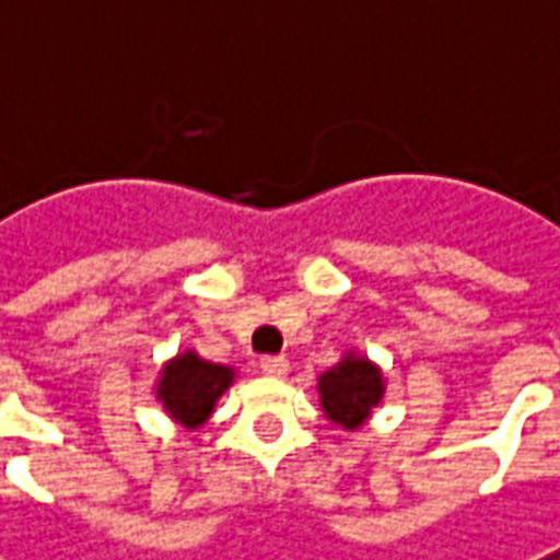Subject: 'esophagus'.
Returning a JSON list of instances; mask_svg holds the SVG:
<instances>
[{"label": "esophagus", "mask_w": 560, "mask_h": 560, "mask_svg": "<svg viewBox=\"0 0 560 560\" xmlns=\"http://www.w3.org/2000/svg\"><path fill=\"white\" fill-rule=\"evenodd\" d=\"M261 374L287 376L290 374V361L283 355H265L261 358Z\"/></svg>", "instance_id": "obj_1"}]
</instances>
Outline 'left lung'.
I'll list each match as a JSON object with an SVG mask.
<instances>
[{
  "instance_id": "1",
  "label": "left lung",
  "mask_w": 560,
  "mask_h": 560,
  "mask_svg": "<svg viewBox=\"0 0 560 560\" xmlns=\"http://www.w3.org/2000/svg\"><path fill=\"white\" fill-rule=\"evenodd\" d=\"M383 393H386V380L380 364L355 352H346L330 371L317 376L320 411L342 430L364 427L376 405L383 401Z\"/></svg>"
}]
</instances>
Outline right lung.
<instances>
[{
	"label": "right lung",
	"instance_id": "add662e5",
	"mask_svg": "<svg viewBox=\"0 0 560 560\" xmlns=\"http://www.w3.org/2000/svg\"><path fill=\"white\" fill-rule=\"evenodd\" d=\"M236 371L230 364H211L186 349L164 361L155 380V398L164 405L167 418L184 430H199L211 418L218 398L233 386Z\"/></svg>",
	"mask_w": 560,
	"mask_h": 560
}]
</instances>
